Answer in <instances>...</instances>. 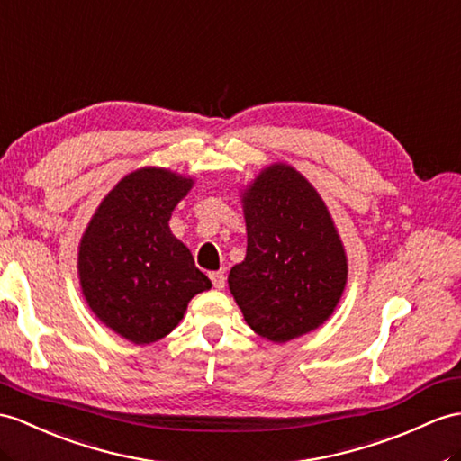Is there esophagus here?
Here are the masks:
<instances>
[{
  "label": "esophagus",
  "mask_w": 461,
  "mask_h": 461,
  "mask_svg": "<svg viewBox=\"0 0 461 461\" xmlns=\"http://www.w3.org/2000/svg\"><path fill=\"white\" fill-rule=\"evenodd\" d=\"M212 285H215L217 289H222L224 285H227V276H224V272H211L209 274Z\"/></svg>",
  "instance_id": "esophagus-1"
}]
</instances>
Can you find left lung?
Instances as JSON below:
<instances>
[{
	"instance_id": "left-lung-1",
	"label": "left lung",
	"mask_w": 461,
	"mask_h": 461,
	"mask_svg": "<svg viewBox=\"0 0 461 461\" xmlns=\"http://www.w3.org/2000/svg\"><path fill=\"white\" fill-rule=\"evenodd\" d=\"M246 258L229 287L249 327L272 342L315 330L339 305L346 254L322 199L291 166H269L246 189Z\"/></svg>"
}]
</instances>
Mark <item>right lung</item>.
Masks as SVG:
<instances>
[{
    "instance_id": "add662e5",
    "label": "right lung",
    "mask_w": 461,
    "mask_h": 461,
    "mask_svg": "<svg viewBox=\"0 0 461 461\" xmlns=\"http://www.w3.org/2000/svg\"><path fill=\"white\" fill-rule=\"evenodd\" d=\"M192 184L162 167L125 176L101 201L80 242L77 269L89 309L134 344L164 339L184 319L189 299L211 287L167 227Z\"/></svg>"
}]
</instances>
